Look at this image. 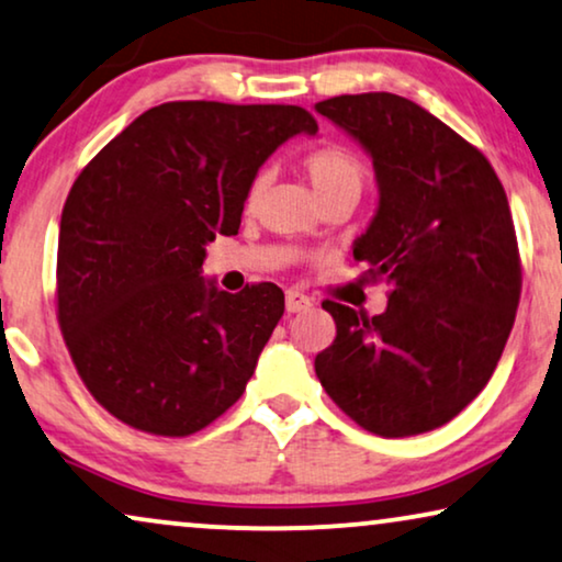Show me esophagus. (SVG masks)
I'll use <instances>...</instances> for the list:
<instances>
[{
  "mask_svg": "<svg viewBox=\"0 0 562 562\" xmlns=\"http://www.w3.org/2000/svg\"><path fill=\"white\" fill-rule=\"evenodd\" d=\"M308 305H311L308 295H303L301 290H288V295H285L288 313H301V311L308 308Z\"/></svg>",
  "mask_w": 562,
  "mask_h": 562,
  "instance_id": "34e87169",
  "label": "esophagus"
}]
</instances>
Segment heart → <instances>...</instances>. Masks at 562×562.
Instances as JSON below:
<instances>
[{
    "label": "heart",
    "mask_w": 562,
    "mask_h": 562,
    "mask_svg": "<svg viewBox=\"0 0 562 562\" xmlns=\"http://www.w3.org/2000/svg\"><path fill=\"white\" fill-rule=\"evenodd\" d=\"M303 169L305 175H308L311 187L318 200L334 198V194H351V198H359V192H362L364 164L344 146L316 148V151L305 156ZM267 182H269L267 171H259V175L251 179L249 198H246L249 200V205L257 203L259 194L265 192Z\"/></svg>",
    "instance_id": "heart-1"
}]
</instances>
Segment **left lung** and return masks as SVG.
I'll return each instance as SVG.
<instances>
[{"label": "left lung", "mask_w": 562, "mask_h": 562, "mask_svg": "<svg viewBox=\"0 0 562 562\" xmlns=\"http://www.w3.org/2000/svg\"><path fill=\"white\" fill-rule=\"evenodd\" d=\"M372 159L378 211L351 254L391 290L378 316L326 301L336 339L316 375L344 414L411 437L460 414L488 383L521 293L508 200L488 159L422 104L391 92L316 104Z\"/></svg>", "instance_id": "1"}]
</instances>
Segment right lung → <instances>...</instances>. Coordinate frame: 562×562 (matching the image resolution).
Masks as SVG:
<instances>
[{
	"mask_svg": "<svg viewBox=\"0 0 562 562\" xmlns=\"http://www.w3.org/2000/svg\"><path fill=\"white\" fill-rule=\"evenodd\" d=\"M295 104L167 102L74 182L58 234V324L81 380L133 429L187 437L246 391L285 311L272 282L231 295L203 277L261 164L316 136Z\"/></svg>",
	"mask_w": 562,
	"mask_h": 562,
	"instance_id": "add662e5",
	"label": "right lung"
}]
</instances>
